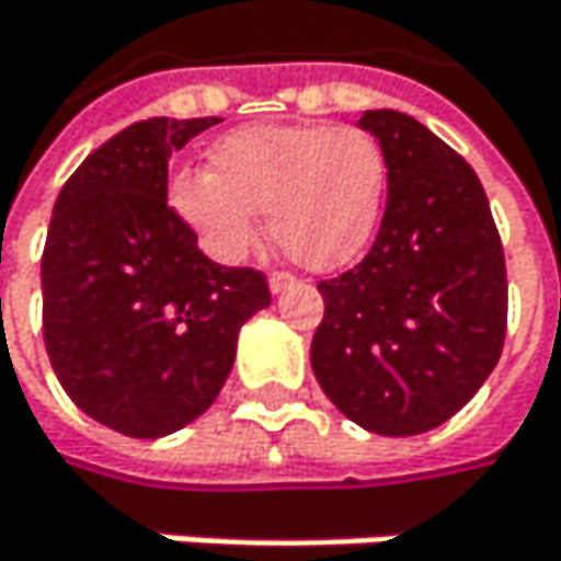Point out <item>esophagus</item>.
Returning a JSON list of instances; mask_svg holds the SVG:
<instances>
[{
	"label": "esophagus",
	"instance_id": "esophagus-1",
	"mask_svg": "<svg viewBox=\"0 0 561 561\" xmlns=\"http://www.w3.org/2000/svg\"><path fill=\"white\" fill-rule=\"evenodd\" d=\"M295 285V276H288V273H273L270 276V288H273V295H279L285 288H291Z\"/></svg>",
	"mask_w": 561,
	"mask_h": 561
}]
</instances>
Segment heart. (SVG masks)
Listing matches in <instances>:
<instances>
[{
  "mask_svg": "<svg viewBox=\"0 0 561 561\" xmlns=\"http://www.w3.org/2000/svg\"><path fill=\"white\" fill-rule=\"evenodd\" d=\"M390 184L383 142L360 126L256 123L227 133L207 152V171L169 184L174 214L201 247L237 263L256 237V217L288 260L331 273L370 243Z\"/></svg>",
  "mask_w": 561,
  "mask_h": 561,
  "instance_id": "b5f03b06",
  "label": "heart"
}]
</instances>
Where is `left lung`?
I'll use <instances>...</instances> for the list:
<instances>
[{
    "label": "left lung",
    "mask_w": 561,
    "mask_h": 561,
    "mask_svg": "<svg viewBox=\"0 0 561 561\" xmlns=\"http://www.w3.org/2000/svg\"><path fill=\"white\" fill-rule=\"evenodd\" d=\"M390 162V197L370 253L318 282L324 318L311 370L324 396L377 435L448 422L501 360L504 243L474 169L396 110H370Z\"/></svg>",
    "instance_id": "8db88e82"
}]
</instances>
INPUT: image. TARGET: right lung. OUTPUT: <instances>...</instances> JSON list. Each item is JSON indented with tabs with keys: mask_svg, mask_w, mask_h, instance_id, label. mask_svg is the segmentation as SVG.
Masks as SVG:
<instances>
[{
	"mask_svg": "<svg viewBox=\"0 0 561 561\" xmlns=\"http://www.w3.org/2000/svg\"><path fill=\"white\" fill-rule=\"evenodd\" d=\"M220 123L142 119L93 149L55 201L42 331L64 392L100 425L162 438L210 409L266 276L217 266L169 207V159Z\"/></svg>",
	"mask_w": 561,
	"mask_h": 561,
	"instance_id": "right-lung-1",
	"label": "right lung"
}]
</instances>
